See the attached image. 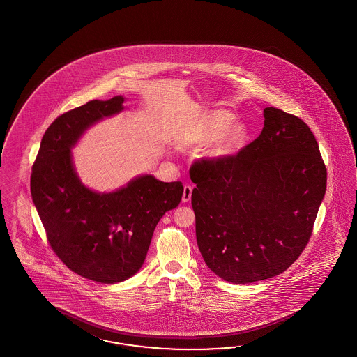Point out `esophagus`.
Segmentation results:
<instances>
[{"label": "esophagus", "instance_id": "esophagus-1", "mask_svg": "<svg viewBox=\"0 0 357 357\" xmlns=\"http://www.w3.org/2000/svg\"><path fill=\"white\" fill-rule=\"evenodd\" d=\"M191 194H192V188L190 185H185L183 186V192H182V202L188 203L191 199Z\"/></svg>", "mask_w": 357, "mask_h": 357}]
</instances>
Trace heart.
Masks as SVG:
<instances>
[{"instance_id": "heart-1", "label": "heart", "mask_w": 357, "mask_h": 357, "mask_svg": "<svg viewBox=\"0 0 357 357\" xmlns=\"http://www.w3.org/2000/svg\"><path fill=\"white\" fill-rule=\"evenodd\" d=\"M232 120L231 114L226 112H218V114H213L211 120L208 122V126L205 129L203 137L205 139H212L217 137L220 132L227 128L229 122ZM245 137V130L241 125H235L231 129L226 131V134L222 137L220 143L215 145L214 153L217 154H225V153L234 151L237 145L243 142Z\"/></svg>"}]
</instances>
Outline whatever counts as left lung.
<instances>
[{
	"label": "left lung",
	"mask_w": 357,
	"mask_h": 357,
	"mask_svg": "<svg viewBox=\"0 0 357 357\" xmlns=\"http://www.w3.org/2000/svg\"><path fill=\"white\" fill-rule=\"evenodd\" d=\"M264 128L235 154L190 167L199 250L225 281L252 283L284 272L310 240L326 168L310 128L266 107Z\"/></svg>",
	"instance_id": "obj_1"
}]
</instances>
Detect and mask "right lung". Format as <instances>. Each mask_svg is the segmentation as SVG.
Here are the masks:
<instances>
[{"instance_id":"right-lung-1","label":"right lung","mask_w":357,"mask_h":357,"mask_svg":"<svg viewBox=\"0 0 357 357\" xmlns=\"http://www.w3.org/2000/svg\"><path fill=\"white\" fill-rule=\"evenodd\" d=\"M122 103L120 96L91 100L59 116L42 137L31 169V197L50 246L68 269L100 283L137 273L157 223L183 192L182 182L151 175L109 194H97L79 181L70 148L94 122L120 112Z\"/></svg>"}]
</instances>
